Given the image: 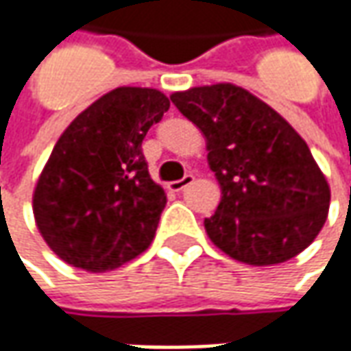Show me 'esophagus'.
<instances>
[{"mask_svg": "<svg viewBox=\"0 0 351 351\" xmlns=\"http://www.w3.org/2000/svg\"><path fill=\"white\" fill-rule=\"evenodd\" d=\"M193 180H195V178H193L191 173H187L185 178H182V180H178V182L169 183V185H168L169 191H176V193H182V191H183V189H185V187H189V185L193 183Z\"/></svg>", "mask_w": 351, "mask_h": 351, "instance_id": "obj_1", "label": "esophagus"}]
</instances>
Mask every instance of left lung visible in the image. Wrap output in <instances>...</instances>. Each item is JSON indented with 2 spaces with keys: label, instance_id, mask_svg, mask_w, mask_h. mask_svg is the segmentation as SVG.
Returning a JSON list of instances; mask_svg holds the SVG:
<instances>
[{
  "label": "left lung",
  "instance_id": "1",
  "mask_svg": "<svg viewBox=\"0 0 351 351\" xmlns=\"http://www.w3.org/2000/svg\"><path fill=\"white\" fill-rule=\"evenodd\" d=\"M207 142L221 203L205 219L210 242L232 260L276 265L322 230L330 185L306 142L267 103L234 84L169 95Z\"/></svg>",
  "mask_w": 351,
  "mask_h": 351
}]
</instances>
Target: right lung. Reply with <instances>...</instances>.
<instances>
[{"mask_svg": "<svg viewBox=\"0 0 351 351\" xmlns=\"http://www.w3.org/2000/svg\"><path fill=\"white\" fill-rule=\"evenodd\" d=\"M168 109L162 91L123 86L62 132L33 193L36 228L60 260L97 274L150 246L166 193L148 173L142 141Z\"/></svg>", "mask_w": 351, "mask_h": 351, "instance_id": "obj_1", "label": "right lung"}]
</instances>
